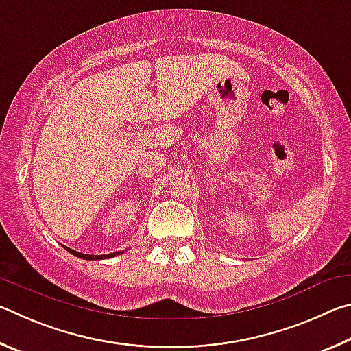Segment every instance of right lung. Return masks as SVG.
I'll use <instances>...</instances> for the list:
<instances>
[{
    "label": "right lung",
    "instance_id": "right-lung-1",
    "mask_svg": "<svg viewBox=\"0 0 351 351\" xmlns=\"http://www.w3.org/2000/svg\"><path fill=\"white\" fill-rule=\"evenodd\" d=\"M67 251H69V253H72L73 256H77V257H80V259H86V261H98V259H109V257H114V256H117V254H120V253H112V254H101V256H92V254H83V253H78V251H73V250H71V248H67V247H64Z\"/></svg>",
    "mask_w": 351,
    "mask_h": 351
}]
</instances>
